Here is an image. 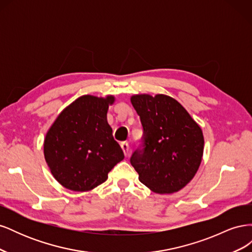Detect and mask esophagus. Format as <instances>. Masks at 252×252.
Listing matches in <instances>:
<instances>
[{"instance_id":"esophagus-1","label":"esophagus","mask_w":252,"mask_h":252,"mask_svg":"<svg viewBox=\"0 0 252 252\" xmlns=\"http://www.w3.org/2000/svg\"><path fill=\"white\" fill-rule=\"evenodd\" d=\"M121 147H122V149H123V151H124V155L127 157L128 154H129V144L127 142L121 143Z\"/></svg>"}]
</instances>
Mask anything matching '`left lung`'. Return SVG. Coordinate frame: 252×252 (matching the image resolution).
Returning a JSON list of instances; mask_svg holds the SVG:
<instances>
[{"mask_svg":"<svg viewBox=\"0 0 252 252\" xmlns=\"http://www.w3.org/2000/svg\"><path fill=\"white\" fill-rule=\"evenodd\" d=\"M131 104L143 126V145L130 163L139 180L159 194L177 192L193 179L202 162L201 127L173 97L135 94Z\"/></svg>","mask_w":252,"mask_h":252,"instance_id":"1","label":"left lung"}]
</instances>
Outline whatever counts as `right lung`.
Masks as SVG:
<instances>
[{
  "label": "right lung",
  "instance_id": "add662e5",
  "mask_svg": "<svg viewBox=\"0 0 252 252\" xmlns=\"http://www.w3.org/2000/svg\"><path fill=\"white\" fill-rule=\"evenodd\" d=\"M113 95H82L59 114L44 141V156L61 185L89 191L108 178L124 158L107 122Z\"/></svg>",
  "mask_w": 252,
  "mask_h": 252
}]
</instances>
